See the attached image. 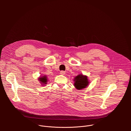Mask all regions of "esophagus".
I'll list each match as a JSON object with an SVG mask.
<instances>
[{
	"label": "esophagus",
	"instance_id": "esophagus-1",
	"mask_svg": "<svg viewBox=\"0 0 131 131\" xmlns=\"http://www.w3.org/2000/svg\"><path fill=\"white\" fill-rule=\"evenodd\" d=\"M60 74H62V75H64V74H65V71H63V70H62L60 71Z\"/></svg>",
	"mask_w": 131,
	"mask_h": 131
}]
</instances>
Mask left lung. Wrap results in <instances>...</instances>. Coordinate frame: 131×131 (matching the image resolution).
I'll return each instance as SVG.
<instances>
[{
  "instance_id": "left-lung-1",
  "label": "left lung",
  "mask_w": 131,
  "mask_h": 131,
  "mask_svg": "<svg viewBox=\"0 0 131 131\" xmlns=\"http://www.w3.org/2000/svg\"><path fill=\"white\" fill-rule=\"evenodd\" d=\"M74 86L78 90L84 89L89 84L88 78L86 76H83L82 74H79L74 79Z\"/></svg>"
}]
</instances>
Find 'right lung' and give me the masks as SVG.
Masks as SVG:
<instances>
[{
    "mask_svg": "<svg viewBox=\"0 0 131 131\" xmlns=\"http://www.w3.org/2000/svg\"><path fill=\"white\" fill-rule=\"evenodd\" d=\"M39 80H40L39 81H40L41 82V83H44V84H46L47 83V78L46 77V76H43L41 78H39Z\"/></svg>",
    "mask_w": 131,
    "mask_h": 131,
    "instance_id": "right-lung-1",
    "label": "right lung"
}]
</instances>
